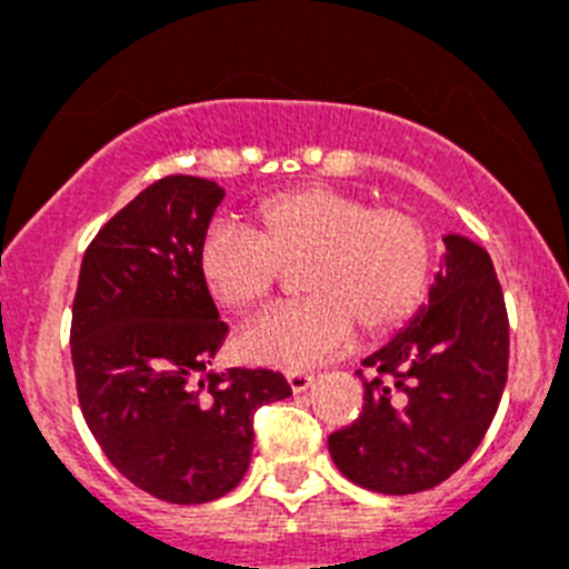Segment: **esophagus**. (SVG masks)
Returning a JSON list of instances; mask_svg holds the SVG:
<instances>
[{
  "label": "esophagus",
  "mask_w": 569,
  "mask_h": 569,
  "mask_svg": "<svg viewBox=\"0 0 569 569\" xmlns=\"http://www.w3.org/2000/svg\"><path fill=\"white\" fill-rule=\"evenodd\" d=\"M316 376L310 370H290L288 373V385L293 387V393H305L310 385H313Z\"/></svg>",
  "instance_id": "esophagus-1"
}]
</instances>
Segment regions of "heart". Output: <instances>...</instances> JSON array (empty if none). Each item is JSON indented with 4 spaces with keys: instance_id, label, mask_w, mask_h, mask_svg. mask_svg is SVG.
Instances as JSON below:
<instances>
[{
    "instance_id": "b5f03b06",
    "label": "heart",
    "mask_w": 569,
    "mask_h": 569,
    "mask_svg": "<svg viewBox=\"0 0 569 569\" xmlns=\"http://www.w3.org/2000/svg\"><path fill=\"white\" fill-rule=\"evenodd\" d=\"M256 228H210L199 248V276L222 308L259 313L299 276L308 299L276 310L241 336L253 361L305 367L345 350L356 328L385 339L419 313L433 276V239L413 213L370 204L325 184L268 196Z\"/></svg>"
}]
</instances>
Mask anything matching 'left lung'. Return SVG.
<instances>
[{
    "mask_svg": "<svg viewBox=\"0 0 569 569\" xmlns=\"http://www.w3.org/2000/svg\"><path fill=\"white\" fill-rule=\"evenodd\" d=\"M445 268L427 308L361 365L365 407L328 447L347 479L407 496L450 479L499 410L510 359L505 293L490 256L445 236Z\"/></svg>",
    "mask_w": 569,
    "mask_h": 569,
    "instance_id": "1",
    "label": "left lung"
}]
</instances>
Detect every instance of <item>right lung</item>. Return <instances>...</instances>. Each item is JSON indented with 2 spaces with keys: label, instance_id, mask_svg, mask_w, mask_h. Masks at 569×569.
Wrapping results in <instances>:
<instances>
[{
  "label": "right lung",
  "instance_id": "add662e5",
  "mask_svg": "<svg viewBox=\"0 0 569 569\" xmlns=\"http://www.w3.org/2000/svg\"><path fill=\"white\" fill-rule=\"evenodd\" d=\"M224 190L164 176L104 222L79 270L70 356L90 433L110 465L170 505H204L241 481L253 413L288 399L268 367L204 373L228 339L199 276Z\"/></svg>",
  "mask_w": 569,
  "mask_h": 569
}]
</instances>
